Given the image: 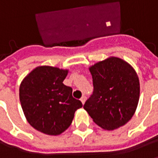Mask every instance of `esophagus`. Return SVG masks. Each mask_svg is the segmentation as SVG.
Wrapping results in <instances>:
<instances>
[{"mask_svg": "<svg viewBox=\"0 0 158 158\" xmlns=\"http://www.w3.org/2000/svg\"><path fill=\"white\" fill-rule=\"evenodd\" d=\"M80 101H81V102L84 104V103L85 102V101H86V96H83L81 98H80Z\"/></svg>", "mask_w": 158, "mask_h": 158, "instance_id": "1", "label": "esophagus"}]
</instances>
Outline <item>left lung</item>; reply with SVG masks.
I'll list each match as a JSON object with an SVG mask.
<instances>
[{"label":"left lung","mask_w":158,"mask_h":158,"mask_svg":"<svg viewBox=\"0 0 158 158\" xmlns=\"http://www.w3.org/2000/svg\"><path fill=\"white\" fill-rule=\"evenodd\" d=\"M93 94L84 108L96 124L106 130L124 125L135 113L139 81L135 70L123 59L111 56L89 67Z\"/></svg>","instance_id":"obj_1"}]
</instances>
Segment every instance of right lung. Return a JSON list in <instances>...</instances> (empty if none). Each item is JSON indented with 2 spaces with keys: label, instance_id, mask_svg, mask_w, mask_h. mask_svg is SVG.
Returning <instances> with one entry per match:
<instances>
[{
  "label": "right lung",
  "instance_id": "right-lung-1",
  "mask_svg": "<svg viewBox=\"0 0 158 158\" xmlns=\"http://www.w3.org/2000/svg\"><path fill=\"white\" fill-rule=\"evenodd\" d=\"M69 70L40 66L21 82L19 99L27 121L34 129L49 135H58L72 123L82 102L73 98L71 87L63 80Z\"/></svg>",
  "mask_w": 158,
  "mask_h": 158
}]
</instances>
